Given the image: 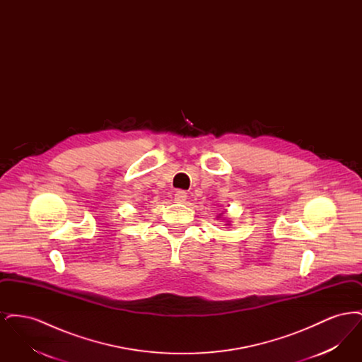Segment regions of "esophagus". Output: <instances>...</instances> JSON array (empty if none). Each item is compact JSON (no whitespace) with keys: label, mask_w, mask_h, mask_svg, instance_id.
<instances>
[{"label":"esophagus","mask_w":362,"mask_h":362,"mask_svg":"<svg viewBox=\"0 0 362 362\" xmlns=\"http://www.w3.org/2000/svg\"><path fill=\"white\" fill-rule=\"evenodd\" d=\"M186 199H187V192H186V191L177 189V191L175 192V201H176L177 204H185Z\"/></svg>","instance_id":"esophagus-1"}]
</instances>
